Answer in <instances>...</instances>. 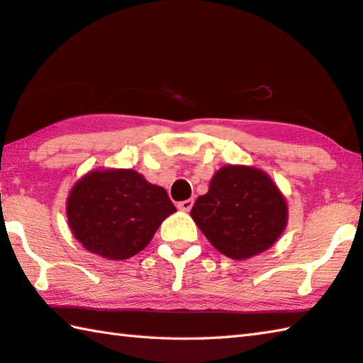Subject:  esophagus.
I'll return each instance as SVG.
<instances>
[{
    "label": "esophagus",
    "mask_w": 363,
    "mask_h": 363,
    "mask_svg": "<svg viewBox=\"0 0 363 363\" xmlns=\"http://www.w3.org/2000/svg\"><path fill=\"white\" fill-rule=\"evenodd\" d=\"M192 206H194V200L192 199L177 203V208H179L181 211H186V213H189V211L192 209Z\"/></svg>",
    "instance_id": "1"
}]
</instances>
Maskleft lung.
<instances>
[{"instance_id":"8db88e82","label":"left lung","mask_w":363,"mask_h":363,"mask_svg":"<svg viewBox=\"0 0 363 363\" xmlns=\"http://www.w3.org/2000/svg\"><path fill=\"white\" fill-rule=\"evenodd\" d=\"M190 216L219 252L245 260L274 245L287 225L289 211L265 171L227 164L213 176L208 194L196 199Z\"/></svg>"}]
</instances>
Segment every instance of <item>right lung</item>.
<instances>
[{
    "instance_id": "right-lung-1",
    "label": "right lung",
    "mask_w": 363,
    "mask_h": 363,
    "mask_svg": "<svg viewBox=\"0 0 363 363\" xmlns=\"http://www.w3.org/2000/svg\"><path fill=\"white\" fill-rule=\"evenodd\" d=\"M176 211L167 190L135 169H95L81 177L67 201L74 238L96 255L125 260L146 247Z\"/></svg>"
}]
</instances>
